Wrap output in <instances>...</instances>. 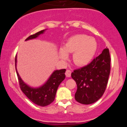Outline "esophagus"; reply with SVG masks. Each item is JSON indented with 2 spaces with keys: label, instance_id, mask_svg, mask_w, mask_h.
Segmentation results:
<instances>
[{
  "label": "esophagus",
  "instance_id": "1",
  "mask_svg": "<svg viewBox=\"0 0 127 127\" xmlns=\"http://www.w3.org/2000/svg\"><path fill=\"white\" fill-rule=\"evenodd\" d=\"M71 73H72V72H71L70 70H67L65 73V76H66L67 77H68V78H69V77L71 76Z\"/></svg>",
  "mask_w": 127,
  "mask_h": 127
}]
</instances>
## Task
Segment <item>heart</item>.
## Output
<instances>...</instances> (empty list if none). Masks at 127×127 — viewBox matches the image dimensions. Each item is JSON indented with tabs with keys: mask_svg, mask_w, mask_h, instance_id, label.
Instances as JSON below:
<instances>
[{
	"mask_svg": "<svg viewBox=\"0 0 127 127\" xmlns=\"http://www.w3.org/2000/svg\"><path fill=\"white\" fill-rule=\"evenodd\" d=\"M97 42L94 39L85 34H76L70 37L60 49V55L67 59V54H73L74 63L78 66H84L91 62L97 50Z\"/></svg>",
	"mask_w": 127,
	"mask_h": 127,
	"instance_id": "heart-1",
	"label": "heart"
}]
</instances>
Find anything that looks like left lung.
Masks as SVG:
<instances>
[{"label":"left lung","instance_id":"1","mask_svg":"<svg viewBox=\"0 0 127 127\" xmlns=\"http://www.w3.org/2000/svg\"><path fill=\"white\" fill-rule=\"evenodd\" d=\"M110 71V57L107 48L89 64L75 70L71 76L77 85L75 100L83 104H93L98 100L105 91Z\"/></svg>","mask_w":127,"mask_h":127}]
</instances>
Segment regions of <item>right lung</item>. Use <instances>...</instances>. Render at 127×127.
<instances>
[{"mask_svg": "<svg viewBox=\"0 0 127 127\" xmlns=\"http://www.w3.org/2000/svg\"><path fill=\"white\" fill-rule=\"evenodd\" d=\"M46 30H43L37 32L34 34H32L26 39V41L37 38L40 34H43ZM17 56L16 55L15 59V69L21 91L27 96L29 100L37 105L46 106L50 104L54 100L57 91L60 84L65 78V69L56 70L54 71L51 75L49 76L46 82L42 86L37 88H33L26 84L19 75L17 70Z\"/></svg>", "mask_w": 127, "mask_h": 127, "instance_id": "right-lung-1", "label": "right lung"}]
</instances>
